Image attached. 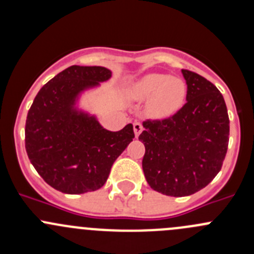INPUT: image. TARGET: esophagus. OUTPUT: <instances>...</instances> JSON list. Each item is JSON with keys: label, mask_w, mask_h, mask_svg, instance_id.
Returning <instances> with one entry per match:
<instances>
[{"label": "esophagus", "mask_w": 254, "mask_h": 254, "mask_svg": "<svg viewBox=\"0 0 254 254\" xmlns=\"http://www.w3.org/2000/svg\"><path fill=\"white\" fill-rule=\"evenodd\" d=\"M141 131H142V125H141V123H139V122H135L134 123V132H135V136H139L140 134H141Z\"/></svg>", "instance_id": "1"}]
</instances>
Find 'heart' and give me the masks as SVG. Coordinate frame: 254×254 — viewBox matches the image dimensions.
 <instances>
[{
	"instance_id": "1",
	"label": "heart",
	"mask_w": 254,
	"mask_h": 254,
	"mask_svg": "<svg viewBox=\"0 0 254 254\" xmlns=\"http://www.w3.org/2000/svg\"><path fill=\"white\" fill-rule=\"evenodd\" d=\"M141 101H150L155 114L168 115L181 108L186 97V84L182 79L161 73H152L140 81L134 92Z\"/></svg>"
}]
</instances>
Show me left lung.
<instances>
[{"mask_svg":"<svg viewBox=\"0 0 254 254\" xmlns=\"http://www.w3.org/2000/svg\"><path fill=\"white\" fill-rule=\"evenodd\" d=\"M187 103L165 119H147L139 140L145 145L142 170L153 190L186 196L205 188L222 167L230 120L219 89L205 77L182 70Z\"/></svg>","mask_w":254,"mask_h":254,"instance_id":"left-lung-1","label":"left lung"}]
</instances>
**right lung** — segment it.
Masks as SVG:
<instances>
[{
    "instance_id": "1",
    "label": "right lung",
    "mask_w": 254,
    "mask_h": 254,
    "mask_svg": "<svg viewBox=\"0 0 254 254\" xmlns=\"http://www.w3.org/2000/svg\"><path fill=\"white\" fill-rule=\"evenodd\" d=\"M111 76L102 66H70L42 87L28 112L27 155L56 190L83 194L102 188L114 161L135 137L132 124L108 131L96 118L73 108L79 92Z\"/></svg>"
}]
</instances>
